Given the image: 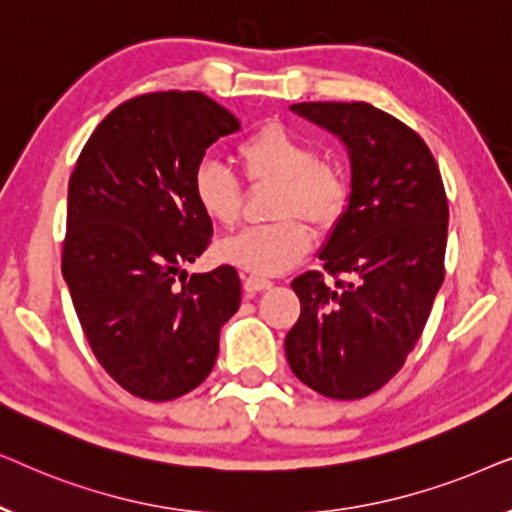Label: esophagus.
<instances>
[{"mask_svg":"<svg viewBox=\"0 0 512 512\" xmlns=\"http://www.w3.org/2000/svg\"><path fill=\"white\" fill-rule=\"evenodd\" d=\"M242 284L247 293H258V291H268L272 289L270 279H265L261 275H254V272H242Z\"/></svg>","mask_w":512,"mask_h":512,"instance_id":"34e87169","label":"esophagus"}]
</instances>
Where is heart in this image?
<instances>
[{"label": "heart", "mask_w": 512, "mask_h": 512, "mask_svg": "<svg viewBox=\"0 0 512 512\" xmlns=\"http://www.w3.org/2000/svg\"><path fill=\"white\" fill-rule=\"evenodd\" d=\"M237 163L249 184H272V223L242 230L219 244L226 263L258 275L293 268L310 249V230H328L345 214L349 186L345 174L319 160L314 146L284 125L268 123L237 144ZM193 198L214 226L233 228L242 212V186L226 167L202 160L193 172Z\"/></svg>", "instance_id": "1"}]
</instances>
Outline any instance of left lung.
<instances>
[{
	"label": "left lung",
	"instance_id": "left-lung-1",
	"mask_svg": "<svg viewBox=\"0 0 512 512\" xmlns=\"http://www.w3.org/2000/svg\"><path fill=\"white\" fill-rule=\"evenodd\" d=\"M342 139L352 193L319 258L291 282L300 317L286 359L307 387L335 401L375 394L415 349L445 277L447 195L415 130L368 102L291 104ZM347 276V280H342Z\"/></svg>",
	"mask_w": 512,
	"mask_h": 512
}]
</instances>
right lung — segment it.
<instances>
[{
  "label": "right lung",
  "mask_w": 512,
  "mask_h": 512,
  "mask_svg": "<svg viewBox=\"0 0 512 512\" xmlns=\"http://www.w3.org/2000/svg\"><path fill=\"white\" fill-rule=\"evenodd\" d=\"M237 130L202 93L137 95L97 125L69 177L62 275L95 359L137 398L172 401L205 382L240 307L233 265L181 270L214 230L193 172Z\"/></svg>",
  "instance_id": "obj_1"
}]
</instances>
